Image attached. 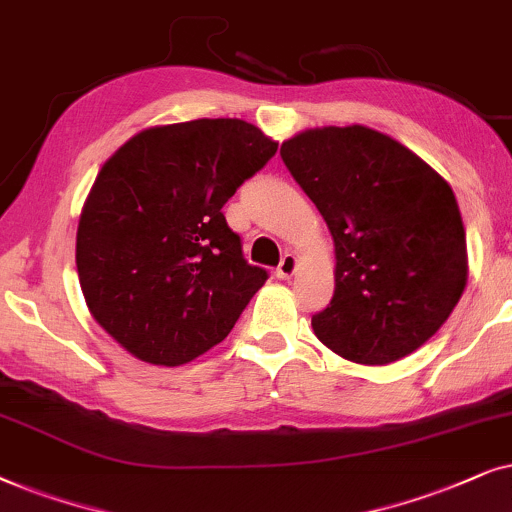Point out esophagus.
I'll return each instance as SVG.
<instances>
[{
  "instance_id": "obj_1",
  "label": "esophagus",
  "mask_w": 512,
  "mask_h": 512,
  "mask_svg": "<svg viewBox=\"0 0 512 512\" xmlns=\"http://www.w3.org/2000/svg\"><path fill=\"white\" fill-rule=\"evenodd\" d=\"M295 269H297L295 255H290V252H285L281 264H278V269H276V276L283 278V281H290L292 274H295Z\"/></svg>"
}]
</instances>
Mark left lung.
Returning <instances> with one entry per match:
<instances>
[{"mask_svg": "<svg viewBox=\"0 0 512 512\" xmlns=\"http://www.w3.org/2000/svg\"><path fill=\"white\" fill-rule=\"evenodd\" d=\"M281 159L335 238V295L311 318L327 349L386 365L426 344L466 288V231L452 187L365 126L313 128Z\"/></svg>", "mask_w": 512, "mask_h": 512, "instance_id": "obj_1", "label": "left lung"}]
</instances>
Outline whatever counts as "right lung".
<instances>
[{
	"instance_id": "right-lung-1",
	"label": "right lung",
	"mask_w": 512,
	"mask_h": 512,
	"mask_svg": "<svg viewBox=\"0 0 512 512\" xmlns=\"http://www.w3.org/2000/svg\"><path fill=\"white\" fill-rule=\"evenodd\" d=\"M276 149L248 121L196 119L142 131L102 166L79 220L77 274L93 318L135 358H199L267 281L222 208Z\"/></svg>"
}]
</instances>
